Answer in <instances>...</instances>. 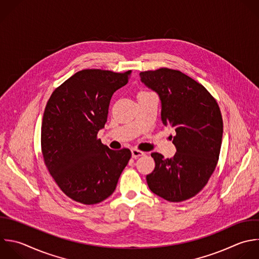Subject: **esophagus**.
<instances>
[{
  "mask_svg": "<svg viewBox=\"0 0 259 259\" xmlns=\"http://www.w3.org/2000/svg\"><path fill=\"white\" fill-rule=\"evenodd\" d=\"M144 155H145V153L142 152V151H140V150H137V149H133V150H132V157H133L134 159H137V158H139L140 156H144Z\"/></svg>",
  "mask_w": 259,
  "mask_h": 259,
  "instance_id": "34e87169",
  "label": "esophagus"
}]
</instances>
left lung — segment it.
I'll list each match as a JSON object with an SVG mask.
<instances>
[{"label":"left lung","instance_id":"1","mask_svg":"<svg viewBox=\"0 0 259 259\" xmlns=\"http://www.w3.org/2000/svg\"><path fill=\"white\" fill-rule=\"evenodd\" d=\"M140 77L159 96L163 124L176 132L172 158L151 155L156 166L146 177L148 186L168 201L186 200L204 187L217 166L223 138L219 105L202 85L179 71L163 68Z\"/></svg>","mask_w":259,"mask_h":259}]
</instances>
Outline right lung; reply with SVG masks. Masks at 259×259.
<instances>
[{
	"label": "right lung",
	"instance_id": "1",
	"mask_svg": "<svg viewBox=\"0 0 259 259\" xmlns=\"http://www.w3.org/2000/svg\"><path fill=\"white\" fill-rule=\"evenodd\" d=\"M131 74L83 70L57 88L48 101L41 124L45 163L75 201L95 204L110 196L132 157L128 149L113 151L97 139L113 93L127 84Z\"/></svg>",
	"mask_w": 259,
	"mask_h": 259
}]
</instances>
